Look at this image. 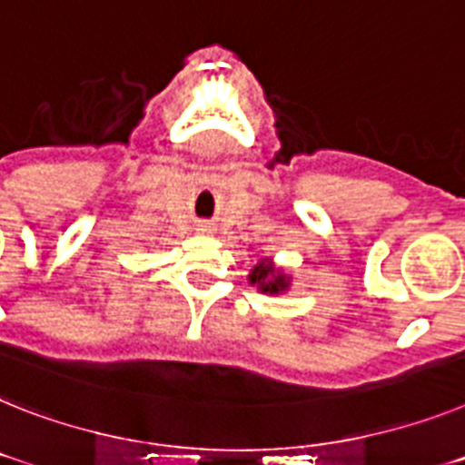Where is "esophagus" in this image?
Here are the masks:
<instances>
[{"label":"esophagus","mask_w":465,"mask_h":465,"mask_svg":"<svg viewBox=\"0 0 465 465\" xmlns=\"http://www.w3.org/2000/svg\"><path fill=\"white\" fill-rule=\"evenodd\" d=\"M201 232H210V226L208 224H201Z\"/></svg>","instance_id":"obj_1"}]
</instances>
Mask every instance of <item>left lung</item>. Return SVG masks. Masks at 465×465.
<instances>
[{"label": "left lung", "mask_w": 465, "mask_h": 465, "mask_svg": "<svg viewBox=\"0 0 465 465\" xmlns=\"http://www.w3.org/2000/svg\"><path fill=\"white\" fill-rule=\"evenodd\" d=\"M291 274H286V269L276 267L272 257H260L255 267L248 274V283L257 286V291L264 295H281L291 288Z\"/></svg>", "instance_id": "left-lung-1"}]
</instances>
